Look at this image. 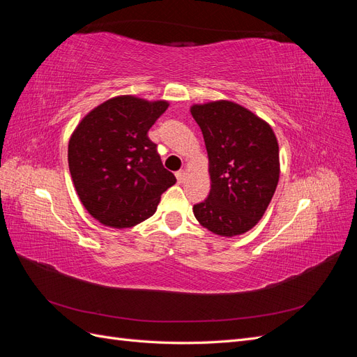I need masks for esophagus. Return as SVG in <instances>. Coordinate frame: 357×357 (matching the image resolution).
<instances>
[{
    "instance_id": "obj_1",
    "label": "esophagus",
    "mask_w": 357,
    "mask_h": 357,
    "mask_svg": "<svg viewBox=\"0 0 357 357\" xmlns=\"http://www.w3.org/2000/svg\"><path fill=\"white\" fill-rule=\"evenodd\" d=\"M176 177H177V181L181 185V183H185V180H186V172L178 171V172H176Z\"/></svg>"
}]
</instances>
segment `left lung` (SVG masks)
<instances>
[{
    "label": "left lung",
    "instance_id": "left-lung-1",
    "mask_svg": "<svg viewBox=\"0 0 357 357\" xmlns=\"http://www.w3.org/2000/svg\"><path fill=\"white\" fill-rule=\"evenodd\" d=\"M208 155L210 195L193 205L205 229L243 235L262 219L280 177L278 142L271 125L228 100L193 104Z\"/></svg>",
    "mask_w": 357,
    "mask_h": 357
}]
</instances>
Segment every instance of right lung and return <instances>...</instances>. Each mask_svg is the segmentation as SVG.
<instances>
[{
    "instance_id": "1",
    "label": "right lung",
    "mask_w": 357,
    "mask_h": 357,
    "mask_svg": "<svg viewBox=\"0 0 357 357\" xmlns=\"http://www.w3.org/2000/svg\"><path fill=\"white\" fill-rule=\"evenodd\" d=\"M168 105L119 95L96 105L73 131L68 167L74 188L104 226L125 229L152 218L162 193L176 183L147 135Z\"/></svg>"
}]
</instances>
